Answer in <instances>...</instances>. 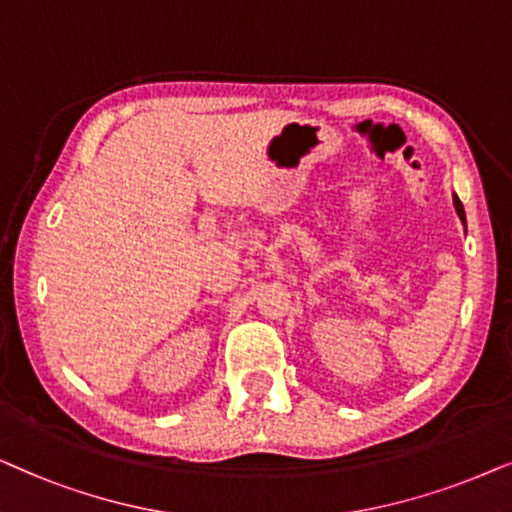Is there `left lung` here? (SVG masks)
Listing matches in <instances>:
<instances>
[{"label": "left lung", "instance_id": "1", "mask_svg": "<svg viewBox=\"0 0 512 512\" xmlns=\"http://www.w3.org/2000/svg\"><path fill=\"white\" fill-rule=\"evenodd\" d=\"M454 208H456V215L461 217V222L466 224V213H463V203L459 201V196H454Z\"/></svg>", "mask_w": 512, "mask_h": 512}]
</instances>
